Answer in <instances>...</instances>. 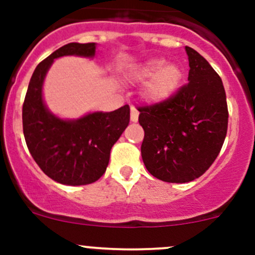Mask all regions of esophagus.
Listing matches in <instances>:
<instances>
[{
    "instance_id": "esophagus-1",
    "label": "esophagus",
    "mask_w": 255,
    "mask_h": 255,
    "mask_svg": "<svg viewBox=\"0 0 255 255\" xmlns=\"http://www.w3.org/2000/svg\"><path fill=\"white\" fill-rule=\"evenodd\" d=\"M138 116H139V112L137 111V109L135 107H130V121L135 123L138 121Z\"/></svg>"
}]
</instances>
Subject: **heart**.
Listing matches in <instances>:
<instances>
[{"mask_svg": "<svg viewBox=\"0 0 255 255\" xmlns=\"http://www.w3.org/2000/svg\"><path fill=\"white\" fill-rule=\"evenodd\" d=\"M129 78L143 82L149 80L144 95L150 102H163L173 96L182 79V70L177 64H166L164 59L153 58L135 66Z\"/></svg>", "mask_w": 255, "mask_h": 255, "instance_id": "obj_1", "label": "heart"}]
</instances>
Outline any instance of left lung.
<instances>
[{"instance_id":"left-lung-1","label":"left lung","mask_w":255,"mask_h":255,"mask_svg":"<svg viewBox=\"0 0 255 255\" xmlns=\"http://www.w3.org/2000/svg\"><path fill=\"white\" fill-rule=\"evenodd\" d=\"M185 50L189 82L165 101L138 107L144 165L156 179L176 184L197 179L212 165L228 126L222 80L196 50Z\"/></svg>"}]
</instances>
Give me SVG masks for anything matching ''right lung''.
<instances>
[{"instance_id":"add662e5","label":"right lung","mask_w":255,"mask_h":255,"mask_svg":"<svg viewBox=\"0 0 255 255\" xmlns=\"http://www.w3.org/2000/svg\"><path fill=\"white\" fill-rule=\"evenodd\" d=\"M96 43H69L38 64L22 110L23 133L29 153L43 173L70 186L92 184L105 174L113 144L129 123V106L112 112H91L78 120L51 113L43 100L45 75L55 59L94 58Z\"/></svg>"}]
</instances>
